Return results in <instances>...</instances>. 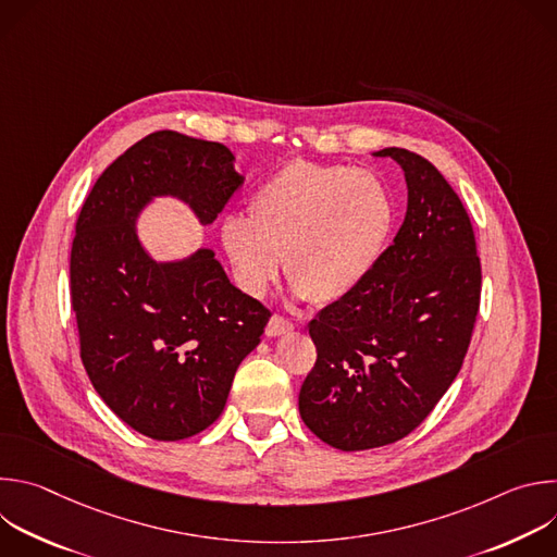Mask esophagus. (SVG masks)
I'll list each match as a JSON object with an SVG mask.
<instances>
[{"mask_svg": "<svg viewBox=\"0 0 557 557\" xmlns=\"http://www.w3.org/2000/svg\"><path fill=\"white\" fill-rule=\"evenodd\" d=\"M293 331V324L288 320H284V317L280 314H273L269 320V326H267V335L269 337H280V335H286Z\"/></svg>", "mask_w": 557, "mask_h": 557, "instance_id": "34e87169", "label": "esophagus"}]
</instances>
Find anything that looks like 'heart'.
Returning <instances> with one entry per match:
<instances>
[{"instance_id": "heart-1", "label": "heart", "mask_w": 557, "mask_h": 557, "mask_svg": "<svg viewBox=\"0 0 557 557\" xmlns=\"http://www.w3.org/2000/svg\"><path fill=\"white\" fill-rule=\"evenodd\" d=\"M247 213L220 224L240 286L262 295L286 258V277L299 297L335 304L376 264L394 224V200L372 172L293 161L253 191Z\"/></svg>"}]
</instances>
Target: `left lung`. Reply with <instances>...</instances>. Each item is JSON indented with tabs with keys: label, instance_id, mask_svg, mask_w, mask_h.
I'll list each match as a JSON object with an SVG mask.
<instances>
[{
	"label": "left lung",
	"instance_id": "8db88e82",
	"mask_svg": "<svg viewBox=\"0 0 557 557\" xmlns=\"http://www.w3.org/2000/svg\"><path fill=\"white\" fill-rule=\"evenodd\" d=\"M408 183L394 243L346 299L308 324L314 368L299 414L324 443L361 451L417 430L456 379L481 306V260L471 220L423 156L385 147Z\"/></svg>",
	"mask_w": 557,
	"mask_h": 557
}]
</instances>
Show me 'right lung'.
Returning a JSON list of instances; mask_svg holds the SVG:
<instances>
[{
  "label": "right lung",
  "instance_id": "1",
  "mask_svg": "<svg viewBox=\"0 0 557 557\" xmlns=\"http://www.w3.org/2000/svg\"><path fill=\"white\" fill-rule=\"evenodd\" d=\"M222 143L161 129L99 176L76 220L70 297L86 372L106 406L153 441H183L224 410L271 310L235 288L211 249L156 262L136 220L158 196L213 224L245 178Z\"/></svg>",
  "mask_w": 557,
  "mask_h": 557
}]
</instances>
